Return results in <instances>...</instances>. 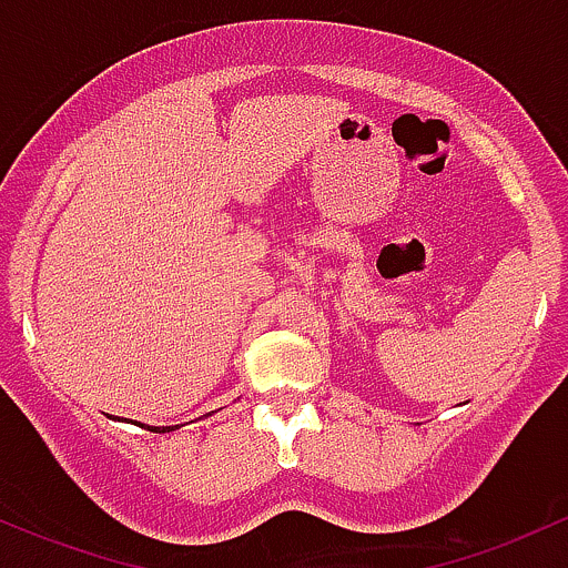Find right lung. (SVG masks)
I'll use <instances>...</instances> for the list:
<instances>
[{
  "label": "right lung",
  "instance_id": "right-lung-1",
  "mask_svg": "<svg viewBox=\"0 0 568 568\" xmlns=\"http://www.w3.org/2000/svg\"><path fill=\"white\" fill-rule=\"evenodd\" d=\"M174 428H178V426H170V428H151V426H148V432H174Z\"/></svg>",
  "mask_w": 568,
  "mask_h": 568
}]
</instances>
